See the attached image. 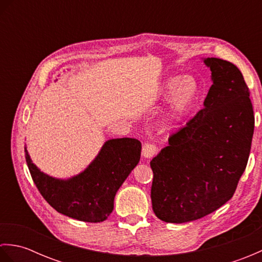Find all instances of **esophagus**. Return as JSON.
<instances>
[{
    "mask_svg": "<svg viewBox=\"0 0 262 262\" xmlns=\"http://www.w3.org/2000/svg\"><path fill=\"white\" fill-rule=\"evenodd\" d=\"M158 147L153 145V144H145L142 148V155L145 159H152L155 154H157Z\"/></svg>",
    "mask_w": 262,
    "mask_h": 262,
    "instance_id": "1",
    "label": "esophagus"
}]
</instances>
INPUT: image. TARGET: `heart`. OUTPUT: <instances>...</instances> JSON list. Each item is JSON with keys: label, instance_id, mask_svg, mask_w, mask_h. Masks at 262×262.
Wrapping results in <instances>:
<instances>
[{"label": "heart", "instance_id": "1", "mask_svg": "<svg viewBox=\"0 0 262 262\" xmlns=\"http://www.w3.org/2000/svg\"><path fill=\"white\" fill-rule=\"evenodd\" d=\"M200 82L192 75L171 76L166 79L160 90V99L169 100V107L162 122L173 126L182 121L196 109L202 99Z\"/></svg>", "mask_w": 262, "mask_h": 262}]
</instances>
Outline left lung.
I'll use <instances>...</instances> for the list:
<instances>
[{"mask_svg": "<svg viewBox=\"0 0 262 262\" xmlns=\"http://www.w3.org/2000/svg\"><path fill=\"white\" fill-rule=\"evenodd\" d=\"M213 84L205 108L151 161L152 207L166 223H187L232 198L248 163L254 130L249 89L227 60L203 58Z\"/></svg>", "mask_w": 262, "mask_h": 262, "instance_id": "8db88e82", "label": "left lung"}]
</instances>
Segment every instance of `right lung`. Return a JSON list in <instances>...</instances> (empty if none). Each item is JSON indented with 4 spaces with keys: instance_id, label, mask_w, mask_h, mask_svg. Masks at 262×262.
<instances>
[{
    "instance_id": "right-lung-1",
    "label": "right lung",
    "mask_w": 262,
    "mask_h": 262,
    "mask_svg": "<svg viewBox=\"0 0 262 262\" xmlns=\"http://www.w3.org/2000/svg\"><path fill=\"white\" fill-rule=\"evenodd\" d=\"M141 151L142 144L136 138L108 140L79 174L59 179L39 169L25 146L32 180L46 202L58 213L89 223L108 219L116 193L140 162Z\"/></svg>"
}]
</instances>
